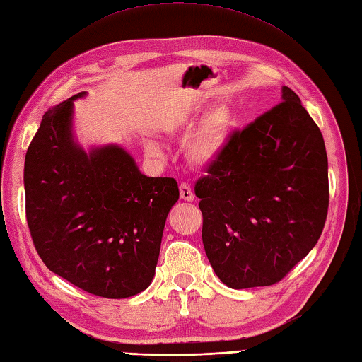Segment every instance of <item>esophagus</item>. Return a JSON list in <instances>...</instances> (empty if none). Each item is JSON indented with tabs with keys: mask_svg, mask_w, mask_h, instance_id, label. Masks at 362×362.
Returning a JSON list of instances; mask_svg holds the SVG:
<instances>
[{
	"mask_svg": "<svg viewBox=\"0 0 362 362\" xmlns=\"http://www.w3.org/2000/svg\"><path fill=\"white\" fill-rule=\"evenodd\" d=\"M180 195L182 199H186V202H194V190H192V187L189 186L187 182H181L180 184Z\"/></svg>",
	"mask_w": 362,
	"mask_h": 362,
	"instance_id": "34e87169",
	"label": "esophagus"
}]
</instances>
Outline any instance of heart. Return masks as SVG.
Segmentation results:
<instances>
[{"instance_id": "obj_1", "label": "heart", "mask_w": 362, "mask_h": 362, "mask_svg": "<svg viewBox=\"0 0 362 362\" xmlns=\"http://www.w3.org/2000/svg\"><path fill=\"white\" fill-rule=\"evenodd\" d=\"M192 122H194V115L187 111V113L175 116L170 124L167 125V130L172 134H181L189 130ZM229 128L230 116L226 108L214 107L209 110L187 138V158L194 164H211L212 160L220 156L224 146H226ZM151 150H156V147H151Z\"/></svg>"}]
</instances>
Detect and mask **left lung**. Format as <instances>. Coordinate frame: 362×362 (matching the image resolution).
Instances as JSON below:
<instances>
[{"label":"left lung","instance_id":"obj_1","mask_svg":"<svg viewBox=\"0 0 362 362\" xmlns=\"http://www.w3.org/2000/svg\"><path fill=\"white\" fill-rule=\"evenodd\" d=\"M203 214V245L215 274L234 290L280 282L322 234L328 160L322 133L299 95L243 130L195 182Z\"/></svg>","mask_w":362,"mask_h":362}]
</instances>
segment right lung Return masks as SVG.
Masks as SVG:
<instances>
[{"label": "right lung", "mask_w": 362, "mask_h": 362, "mask_svg": "<svg viewBox=\"0 0 362 362\" xmlns=\"http://www.w3.org/2000/svg\"><path fill=\"white\" fill-rule=\"evenodd\" d=\"M72 95L46 111L24 160L26 220L40 259L90 294L132 297L151 284L173 178H148L122 148L72 141Z\"/></svg>", "instance_id": "right-lung-1"}]
</instances>
